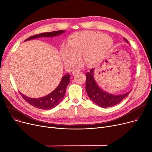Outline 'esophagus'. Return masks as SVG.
Wrapping results in <instances>:
<instances>
[{"instance_id":"esophagus-1","label":"esophagus","mask_w":152,"mask_h":152,"mask_svg":"<svg viewBox=\"0 0 152 152\" xmlns=\"http://www.w3.org/2000/svg\"><path fill=\"white\" fill-rule=\"evenodd\" d=\"M80 71H81V69L77 68V69H74V70L73 71V72H72V73H73L74 74V73H77V72H80Z\"/></svg>"}]
</instances>
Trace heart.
Instances as JSON below:
<instances>
[{
	"label": "heart",
	"mask_w": 152,
	"mask_h": 152,
	"mask_svg": "<svg viewBox=\"0 0 152 152\" xmlns=\"http://www.w3.org/2000/svg\"><path fill=\"white\" fill-rule=\"evenodd\" d=\"M113 41L105 34L95 31H81L69 36L66 47L61 49L63 62L73 67L83 56L86 65L94 66L103 59L112 48Z\"/></svg>",
	"instance_id": "heart-1"
}]
</instances>
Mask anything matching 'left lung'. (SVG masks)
<instances>
[{"mask_svg":"<svg viewBox=\"0 0 152 152\" xmlns=\"http://www.w3.org/2000/svg\"><path fill=\"white\" fill-rule=\"evenodd\" d=\"M124 39L126 42L129 43L125 38ZM94 70V68L91 69L86 75V90L89 99L98 106L103 108L114 106L123 100L131 92L121 95H113L103 91L95 81Z\"/></svg>","mask_w":152,"mask_h":152,"instance_id":"8db88e82","label":"left lung"}]
</instances>
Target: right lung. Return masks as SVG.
Instances as JSON below:
<instances>
[{
  "mask_svg": "<svg viewBox=\"0 0 152 152\" xmlns=\"http://www.w3.org/2000/svg\"><path fill=\"white\" fill-rule=\"evenodd\" d=\"M63 33H65V30H61V31H55L52 32H49V33H44L36 34L34 36H32L29 38L26 39L25 41H29L31 39H36L39 37H53V36H58ZM70 75H66L65 76H63L61 78V80L56 88L53 91H52L49 94L47 95L46 96L41 97V98H37V99H33L29 98L27 96H25L21 92L20 95L24 99L26 102L34 107L37 108L42 109V110H49L53 108L56 106H57L59 103L63 100L64 96L65 95L66 89V87L68 85L69 81H70Z\"/></svg>",
  "mask_w": 152,
  "mask_h": 152,
  "instance_id": "add662e5",
  "label": "right lung"
}]
</instances>
